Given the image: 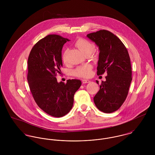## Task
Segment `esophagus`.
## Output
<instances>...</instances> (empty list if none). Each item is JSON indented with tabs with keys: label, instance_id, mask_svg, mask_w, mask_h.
<instances>
[{
	"label": "esophagus",
	"instance_id": "34e87169",
	"mask_svg": "<svg viewBox=\"0 0 155 155\" xmlns=\"http://www.w3.org/2000/svg\"><path fill=\"white\" fill-rule=\"evenodd\" d=\"M82 81L83 84H87V83H89L91 82L89 80H88V79H83Z\"/></svg>",
	"mask_w": 155,
	"mask_h": 155
}]
</instances>
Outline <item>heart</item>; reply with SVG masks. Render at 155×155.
Listing matches in <instances>:
<instances>
[{
    "mask_svg": "<svg viewBox=\"0 0 155 155\" xmlns=\"http://www.w3.org/2000/svg\"><path fill=\"white\" fill-rule=\"evenodd\" d=\"M75 46L79 49V50L85 55L91 54L94 49V45L89 41L81 38L76 41ZM67 50H66L63 55V60L66 62ZM73 73L75 76L82 78H88L92 74V66L89 64H86L77 67L74 71Z\"/></svg>",
    "mask_w": 155,
    "mask_h": 155,
    "instance_id": "heart-1",
    "label": "heart"
}]
</instances>
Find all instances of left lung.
I'll return each mask as SVG.
<instances>
[{
	"label": "left lung",
	"mask_w": 155,
	"mask_h": 155,
	"mask_svg": "<svg viewBox=\"0 0 155 155\" xmlns=\"http://www.w3.org/2000/svg\"><path fill=\"white\" fill-rule=\"evenodd\" d=\"M87 36L95 42L100 51L97 75L105 71L107 74L94 101L100 110L112 113L120 107L128 94L132 81L130 55L122 41L109 31L101 30ZM96 82L98 84V81Z\"/></svg>",
	"instance_id": "1"
}]
</instances>
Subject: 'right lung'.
Returning a JSON list of instances; mask_svg holds the SVG:
<instances>
[{
	"instance_id": "right-lung-1",
	"label": "right lung",
	"mask_w": 155,
	"mask_h": 155,
	"mask_svg": "<svg viewBox=\"0 0 155 155\" xmlns=\"http://www.w3.org/2000/svg\"><path fill=\"white\" fill-rule=\"evenodd\" d=\"M67 41L59 35H48L34 45L28 58L27 81L33 98L42 110L56 117L71 109L74 95L82 84L78 79L58 82L55 78L61 73V51Z\"/></svg>"
}]
</instances>
